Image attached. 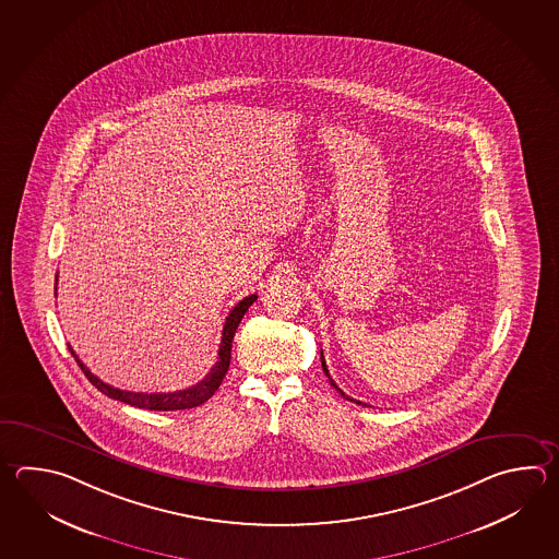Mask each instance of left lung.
Here are the masks:
<instances>
[{
	"instance_id": "1",
	"label": "left lung",
	"mask_w": 559,
	"mask_h": 559,
	"mask_svg": "<svg viewBox=\"0 0 559 559\" xmlns=\"http://www.w3.org/2000/svg\"><path fill=\"white\" fill-rule=\"evenodd\" d=\"M320 360H322V370H324V374H326V377H329V380H331L332 386L336 388V390H338V392H341L342 399L350 400V402H356V404H360V406H366L365 402H360V400H354V399H350V396H346V394H344V392H342L341 388H338V386H336V384H334V380H332L331 374H329V368H326V362H324V356H322V354H320Z\"/></svg>"
}]
</instances>
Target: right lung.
Masks as SVG:
<instances>
[{
    "mask_svg": "<svg viewBox=\"0 0 559 559\" xmlns=\"http://www.w3.org/2000/svg\"><path fill=\"white\" fill-rule=\"evenodd\" d=\"M58 290V288H56ZM257 300V295H249L242 298L237 307L228 312L225 326H223V338L218 344V360L217 365L211 368V372L206 374L201 382H197L194 386L187 388V390H177V392H169V394H145V392H129V390H119V388L109 386L103 380L92 374V370L81 362L78 354L73 353V348L69 346V350L73 354L75 362L81 366L83 374L92 382L93 386L103 392L109 399L126 402L129 406L135 408H145V411L169 412V411H187V408H194L201 406L203 402L211 399L215 394V390L221 386L223 378L227 374L228 365H230V346H233V338L235 332L240 324V320L245 317V312L249 310L252 302Z\"/></svg>",
    "mask_w": 559,
    "mask_h": 559,
    "instance_id": "obj_1",
    "label": "right lung"
}]
</instances>
